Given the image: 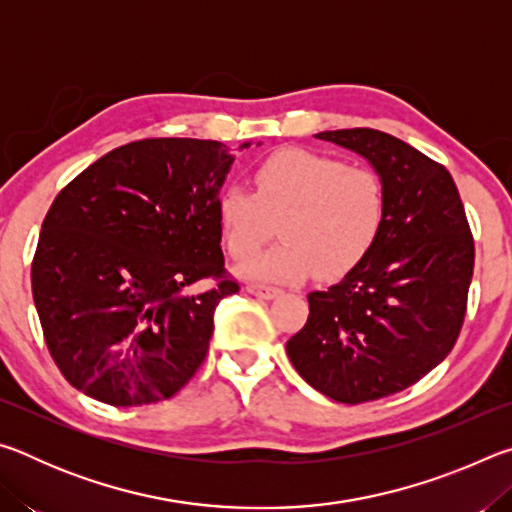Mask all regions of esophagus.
Returning <instances> with one entry per match:
<instances>
[{
  "instance_id": "34e87169",
  "label": "esophagus",
  "mask_w": 512,
  "mask_h": 512,
  "mask_svg": "<svg viewBox=\"0 0 512 512\" xmlns=\"http://www.w3.org/2000/svg\"><path fill=\"white\" fill-rule=\"evenodd\" d=\"M246 291L250 293V296H257V298H262V300H273V298H277L282 293L280 289L264 287V284H248Z\"/></svg>"
}]
</instances>
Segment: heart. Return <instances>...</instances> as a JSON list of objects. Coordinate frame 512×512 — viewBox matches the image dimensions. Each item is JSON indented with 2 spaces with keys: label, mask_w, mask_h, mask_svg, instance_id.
Returning a JSON list of instances; mask_svg holds the SVG:
<instances>
[{
  "label": "heart",
  "mask_w": 512,
  "mask_h": 512,
  "mask_svg": "<svg viewBox=\"0 0 512 512\" xmlns=\"http://www.w3.org/2000/svg\"><path fill=\"white\" fill-rule=\"evenodd\" d=\"M255 194L230 185L216 198L225 248L248 257L271 235L282 244L239 268L250 280L298 282L311 271L339 280L370 253L386 216V192L375 171L345 167L325 155L282 149L253 173Z\"/></svg>",
  "instance_id": "heart-1"
}]
</instances>
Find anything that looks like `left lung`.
I'll list each match as a JSON object with an SVG mask.
<instances>
[{"label": "left lung", "instance_id": "1", "mask_svg": "<svg viewBox=\"0 0 512 512\" xmlns=\"http://www.w3.org/2000/svg\"><path fill=\"white\" fill-rule=\"evenodd\" d=\"M314 137L361 155L386 192L381 232L361 262L327 291L287 341L298 375L343 404L409 388L452 352L474 271V241L443 164L372 128Z\"/></svg>", "mask_w": 512, "mask_h": 512}]
</instances>
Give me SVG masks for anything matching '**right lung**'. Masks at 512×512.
I'll list each match as a JSON object with an SVG mask.
<instances>
[{"label": "right lung", "instance_id": "add662e5", "mask_svg": "<svg viewBox=\"0 0 512 512\" xmlns=\"http://www.w3.org/2000/svg\"><path fill=\"white\" fill-rule=\"evenodd\" d=\"M232 162L214 140L131 142L81 171L49 207L33 302L56 366L92 400H167L201 368L214 309L239 291L221 280L189 293L223 275L216 198Z\"/></svg>", "mask_w": 512, "mask_h": 512}]
</instances>
